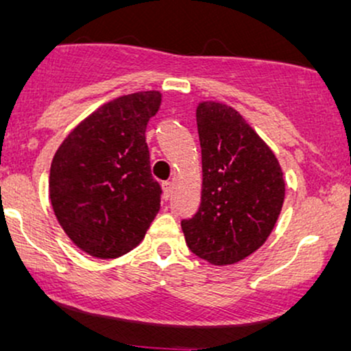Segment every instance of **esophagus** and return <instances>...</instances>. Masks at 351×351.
Here are the masks:
<instances>
[{
  "label": "esophagus",
  "mask_w": 351,
  "mask_h": 351,
  "mask_svg": "<svg viewBox=\"0 0 351 351\" xmlns=\"http://www.w3.org/2000/svg\"><path fill=\"white\" fill-rule=\"evenodd\" d=\"M172 192H174V184H172V182H162L164 200H169V198L172 197Z\"/></svg>",
  "instance_id": "34e87169"
}]
</instances>
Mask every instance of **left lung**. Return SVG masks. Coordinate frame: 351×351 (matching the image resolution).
Listing matches in <instances>:
<instances>
[{"mask_svg":"<svg viewBox=\"0 0 351 351\" xmlns=\"http://www.w3.org/2000/svg\"><path fill=\"white\" fill-rule=\"evenodd\" d=\"M202 203L182 219L189 249L213 265H232L261 249L285 200L280 162L267 143L221 102L197 107Z\"/></svg>","mask_w":351,"mask_h":351,"instance_id":"left-lung-1","label":"left lung"}]
</instances>
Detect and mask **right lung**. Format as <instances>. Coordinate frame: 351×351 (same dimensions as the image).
Returning <instances> with one entry per match:
<instances>
[{
    "label": "right lung",
    "mask_w": 351,
    "mask_h": 351,
    "mask_svg": "<svg viewBox=\"0 0 351 351\" xmlns=\"http://www.w3.org/2000/svg\"><path fill=\"white\" fill-rule=\"evenodd\" d=\"M159 106V90L104 104L53 156L51 208L73 244L93 257L135 249L158 215L162 190L151 176L145 132Z\"/></svg>",
    "instance_id": "1"
}]
</instances>
